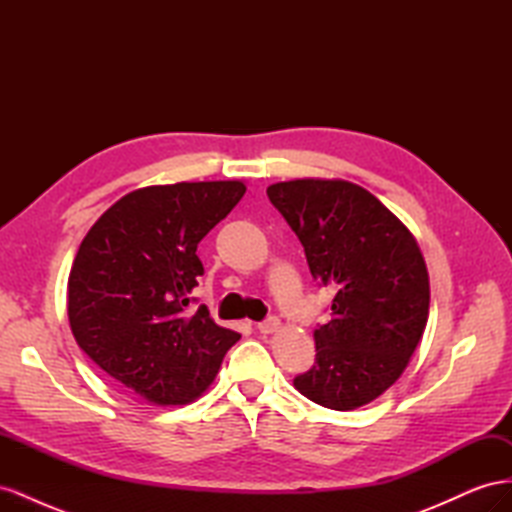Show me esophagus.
I'll use <instances>...</instances> for the list:
<instances>
[{"label":"esophagus","instance_id":"1","mask_svg":"<svg viewBox=\"0 0 512 512\" xmlns=\"http://www.w3.org/2000/svg\"><path fill=\"white\" fill-rule=\"evenodd\" d=\"M280 327H282V322H280V318H275V316H271V318H267V320L258 322V331H260V333H265V335L275 333V331L280 329Z\"/></svg>","mask_w":512,"mask_h":512}]
</instances>
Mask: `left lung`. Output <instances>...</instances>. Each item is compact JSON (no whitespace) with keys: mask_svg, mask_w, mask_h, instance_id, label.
Instances as JSON below:
<instances>
[{"mask_svg":"<svg viewBox=\"0 0 512 512\" xmlns=\"http://www.w3.org/2000/svg\"><path fill=\"white\" fill-rule=\"evenodd\" d=\"M267 196L299 237L314 280L335 290L333 318L314 331L316 363L294 389L331 410L361 408L399 380L423 337L421 247L374 194L344 179L280 181Z\"/></svg>","mask_w":512,"mask_h":512,"instance_id":"1","label":"left lung"}]
</instances>
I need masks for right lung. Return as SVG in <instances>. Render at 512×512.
Masks as SVG:
<instances>
[{"label":"right lung","instance_id":"1","mask_svg":"<svg viewBox=\"0 0 512 512\" xmlns=\"http://www.w3.org/2000/svg\"><path fill=\"white\" fill-rule=\"evenodd\" d=\"M245 194L243 181L149 185L89 228L68 277L76 344L156 406H183L215 380L239 333L200 305L185 312L203 262L196 247Z\"/></svg>","mask_w":512,"mask_h":512}]
</instances>
